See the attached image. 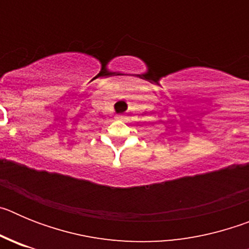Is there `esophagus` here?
<instances>
[{
  "label": "esophagus",
  "instance_id": "esophagus-1",
  "mask_svg": "<svg viewBox=\"0 0 249 249\" xmlns=\"http://www.w3.org/2000/svg\"><path fill=\"white\" fill-rule=\"evenodd\" d=\"M116 118H117V120H124V114H117Z\"/></svg>",
  "mask_w": 249,
  "mask_h": 249
}]
</instances>
